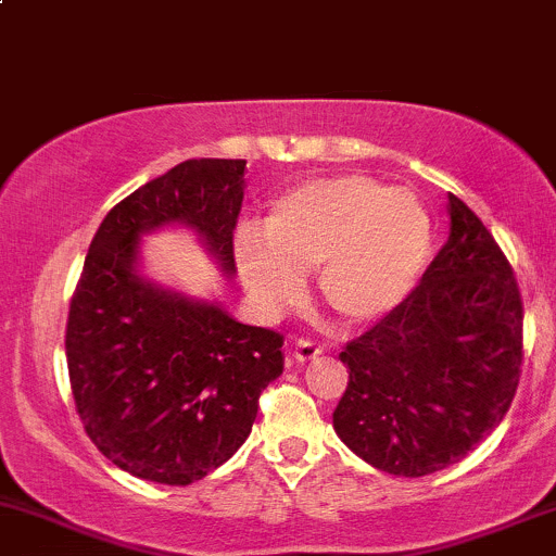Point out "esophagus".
I'll return each mask as SVG.
<instances>
[{"instance_id":"esophagus-1","label":"esophagus","mask_w":556,"mask_h":556,"mask_svg":"<svg viewBox=\"0 0 556 556\" xmlns=\"http://www.w3.org/2000/svg\"><path fill=\"white\" fill-rule=\"evenodd\" d=\"M324 348H320L318 342H313V339H296L294 344V357L296 361H313V357H318Z\"/></svg>"}]
</instances>
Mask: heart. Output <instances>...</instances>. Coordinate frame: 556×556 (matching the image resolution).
<instances>
[{
  "instance_id": "1",
  "label": "heart",
  "mask_w": 556,
  "mask_h": 556,
  "mask_svg": "<svg viewBox=\"0 0 556 556\" xmlns=\"http://www.w3.org/2000/svg\"><path fill=\"white\" fill-rule=\"evenodd\" d=\"M432 256V219L410 190L368 175L296 185L270 206L262 236L236 238L243 283L267 309H286L318 270L320 300L342 324H371L419 283Z\"/></svg>"
}]
</instances>
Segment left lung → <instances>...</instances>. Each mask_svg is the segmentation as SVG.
Instances as JSON below:
<instances>
[{"label": "left lung", "instance_id": "1", "mask_svg": "<svg viewBox=\"0 0 556 556\" xmlns=\"http://www.w3.org/2000/svg\"><path fill=\"white\" fill-rule=\"evenodd\" d=\"M451 236L421 283L339 352L333 429L387 475L462 462L498 427L522 374V296L491 230L447 195Z\"/></svg>", "mask_w": 556, "mask_h": 556}]
</instances>
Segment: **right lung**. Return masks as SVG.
<instances>
[{
    "mask_svg": "<svg viewBox=\"0 0 556 556\" xmlns=\"http://www.w3.org/2000/svg\"><path fill=\"white\" fill-rule=\"evenodd\" d=\"M243 169V159H190L118 201L71 296L76 414L98 451L140 480L190 485L223 467L252 432L262 390L283 374L278 331L137 273L140 238L180 223L232 276Z\"/></svg>",
    "mask_w": 556,
    "mask_h": 556,
    "instance_id": "obj_1",
    "label": "right lung"
}]
</instances>
